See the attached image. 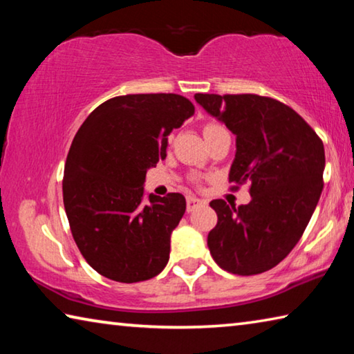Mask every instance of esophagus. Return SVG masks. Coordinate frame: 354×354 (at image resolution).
<instances>
[{
	"label": "esophagus",
	"mask_w": 354,
	"mask_h": 354,
	"mask_svg": "<svg viewBox=\"0 0 354 354\" xmlns=\"http://www.w3.org/2000/svg\"><path fill=\"white\" fill-rule=\"evenodd\" d=\"M201 205L203 201L200 198H196V196H187V212L195 211V209Z\"/></svg>",
	"instance_id": "34e87169"
}]
</instances>
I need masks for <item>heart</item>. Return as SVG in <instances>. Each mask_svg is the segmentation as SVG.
Listing matches in <instances>:
<instances>
[{"mask_svg":"<svg viewBox=\"0 0 354 354\" xmlns=\"http://www.w3.org/2000/svg\"><path fill=\"white\" fill-rule=\"evenodd\" d=\"M221 131H226L221 124H217V123H209L205 127V137L207 136H212V134H217V133H221Z\"/></svg>","mask_w":354,"mask_h":354,"instance_id":"1","label":"heart"}]
</instances>
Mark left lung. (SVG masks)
I'll list each match as a JSON object with an SVG mask.
<instances>
[{
  "mask_svg": "<svg viewBox=\"0 0 354 354\" xmlns=\"http://www.w3.org/2000/svg\"><path fill=\"white\" fill-rule=\"evenodd\" d=\"M196 103L236 136L230 183L250 184L251 201L212 200L217 225L207 236L223 270L267 272L295 247L323 190L325 148L315 131L278 100L253 93H196Z\"/></svg>",
  "mask_w": 354,
  "mask_h": 354,
  "instance_id": "obj_1",
  "label": "left lung"
}]
</instances>
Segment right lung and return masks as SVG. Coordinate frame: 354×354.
Segmentation results:
<instances>
[{
    "instance_id": "add662e5",
    "label": "right lung",
    "mask_w": 354,
    "mask_h": 354,
    "mask_svg": "<svg viewBox=\"0 0 354 354\" xmlns=\"http://www.w3.org/2000/svg\"><path fill=\"white\" fill-rule=\"evenodd\" d=\"M194 112L181 95H123L100 104L77 129L64 169V206L81 254L103 277L139 283L169 262L185 198L145 200L143 183L165 159L167 136Z\"/></svg>"
}]
</instances>
